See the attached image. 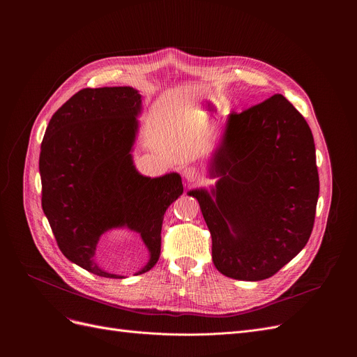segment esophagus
<instances>
[{"mask_svg":"<svg viewBox=\"0 0 357 357\" xmlns=\"http://www.w3.org/2000/svg\"><path fill=\"white\" fill-rule=\"evenodd\" d=\"M183 178L188 181V182H198L199 178H201V172L198 171L197 167L194 166H190V167H185L183 169Z\"/></svg>","mask_w":357,"mask_h":357,"instance_id":"34e87169","label":"esophagus"}]
</instances>
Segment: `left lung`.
Segmentation results:
<instances>
[{
  "label": "left lung",
  "instance_id": "1",
  "mask_svg": "<svg viewBox=\"0 0 357 357\" xmlns=\"http://www.w3.org/2000/svg\"><path fill=\"white\" fill-rule=\"evenodd\" d=\"M197 198L218 272L238 280L275 275L311 236L320 181L311 128L284 97L230 114Z\"/></svg>",
  "mask_w": 357,
  "mask_h": 357
}]
</instances>
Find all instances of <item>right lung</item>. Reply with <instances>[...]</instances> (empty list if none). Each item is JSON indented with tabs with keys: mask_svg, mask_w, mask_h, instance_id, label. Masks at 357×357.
Instances as JSON below:
<instances>
[{
	"mask_svg": "<svg viewBox=\"0 0 357 357\" xmlns=\"http://www.w3.org/2000/svg\"><path fill=\"white\" fill-rule=\"evenodd\" d=\"M142 96L131 86L85 88L54 112L40 147L42 207L61 252L102 278L121 279L93 260L101 236H140L152 269L160 256L163 215L183 192L181 175L143 176L133 162Z\"/></svg>",
	"mask_w": 357,
	"mask_h": 357,
	"instance_id": "right-lung-1",
	"label": "right lung"
}]
</instances>
